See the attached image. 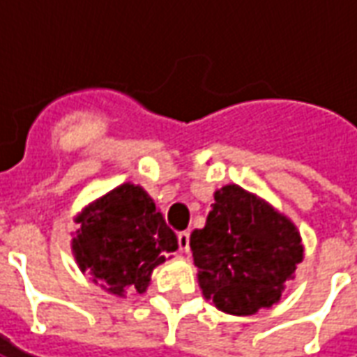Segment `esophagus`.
<instances>
[{
  "label": "esophagus",
  "mask_w": 357,
  "mask_h": 357,
  "mask_svg": "<svg viewBox=\"0 0 357 357\" xmlns=\"http://www.w3.org/2000/svg\"><path fill=\"white\" fill-rule=\"evenodd\" d=\"M178 245H179V250L181 252H189V233L183 231V233H179L178 235Z\"/></svg>",
  "instance_id": "1"
}]
</instances>
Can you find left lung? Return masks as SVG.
Instances as JSON below:
<instances>
[{
  "instance_id": "obj_1",
  "label": "left lung",
  "mask_w": 357,
  "mask_h": 357,
  "mask_svg": "<svg viewBox=\"0 0 357 357\" xmlns=\"http://www.w3.org/2000/svg\"><path fill=\"white\" fill-rule=\"evenodd\" d=\"M189 247L204 298L229 315L273 306L304 260L291 218L235 183L214 191L206 225L191 233Z\"/></svg>"
}]
</instances>
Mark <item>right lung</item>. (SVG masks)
Wrapping results in <instances>:
<instances>
[{"mask_svg": "<svg viewBox=\"0 0 357 357\" xmlns=\"http://www.w3.org/2000/svg\"><path fill=\"white\" fill-rule=\"evenodd\" d=\"M70 247L82 273L102 291L128 298L147 291L155 268L178 250V237L141 185L122 183L74 216Z\"/></svg>", "mask_w": 357, "mask_h": 357, "instance_id": "obj_1", "label": "right lung"}]
</instances>
